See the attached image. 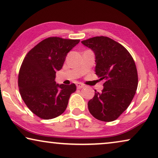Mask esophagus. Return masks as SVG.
Instances as JSON below:
<instances>
[{
    "mask_svg": "<svg viewBox=\"0 0 158 158\" xmlns=\"http://www.w3.org/2000/svg\"><path fill=\"white\" fill-rule=\"evenodd\" d=\"M77 87L78 88V89H81V88L85 87V85H82V84H81V83H77Z\"/></svg>",
    "mask_w": 158,
    "mask_h": 158,
    "instance_id": "esophagus-1",
    "label": "esophagus"
}]
</instances>
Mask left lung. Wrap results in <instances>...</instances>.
I'll return each instance as SVG.
<instances>
[{"mask_svg": "<svg viewBox=\"0 0 158 158\" xmlns=\"http://www.w3.org/2000/svg\"><path fill=\"white\" fill-rule=\"evenodd\" d=\"M95 55V73L105 80L101 92L88 102L89 113L102 121L117 119L133 100L138 86L136 64L129 51L108 37H94L81 41Z\"/></svg>", "mask_w": 158, "mask_h": 158, "instance_id": "left-lung-1", "label": "left lung"}]
</instances>
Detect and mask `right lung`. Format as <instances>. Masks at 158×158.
<instances>
[{"mask_svg":"<svg viewBox=\"0 0 158 158\" xmlns=\"http://www.w3.org/2000/svg\"><path fill=\"white\" fill-rule=\"evenodd\" d=\"M79 40L51 37L43 40L26 55L21 66L18 86L28 108L43 119H52L66 110L75 84H56V73L62 69L68 52Z\"/></svg>","mask_w":158,"mask_h":158,"instance_id":"add662e5","label":"right lung"}]
</instances>
